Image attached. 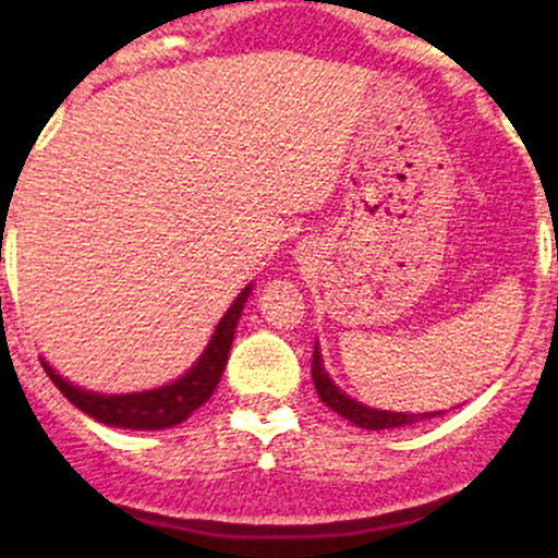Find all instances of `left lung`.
<instances>
[{
    "label": "left lung",
    "mask_w": 558,
    "mask_h": 558,
    "mask_svg": "<svg viewBox=\"0 0 558 558\" xmlns=\"http://www.w3.org/2000/svg\"><path fill=\"white\" fill-rule=\"evenodd\" d=\"M313 384H315V391H318L320 402H324L326 408H331L345 421L362 426V429H373V432L399 429V426H410V424H418V421H429V418H437V415H442V410H435V413H393V410H378V408H369V404L356 402V399L348 397V393L342 391V388H337L335 380L329 378V373H326L324 367V359H320L318 342H315V351H313Z\"/></svg>",
    "instance_id": "1"
}]
</instances>
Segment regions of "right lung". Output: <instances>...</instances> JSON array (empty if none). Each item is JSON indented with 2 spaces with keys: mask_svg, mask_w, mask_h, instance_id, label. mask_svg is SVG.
<instances>
[{
  "mask_svg": "<svg viewBox=\"0 0 558 558\" xmlns=\"http://www.w3.org/2000/svg\"><path fill=\"white\" fill-rule=\"evenodd\" d=\"M251 291L253 286L247 283L238 294V300L232 302V307H229V311L223 313V318L218 320L216 331H213L210 342H207V348L202 351V356L196 359L178 380H172V384L167 386L132 393H99L61 378L45 359L43 367L45 373H48V378L56 384V388H59L77 410L92 415L99 424L137 432L170 429V426L183 424V421L189 418L196 408H202V404L213 397V391H216L218 380H221L223 369H227L234 329H238V320L240 315H243V307L247 296H251Z\"/></svg>",
  "mask_w": 558,
  "mask_h": 558,
  "instance_id": "add662e5",
  "label": "right lung"
}]
</instances>
